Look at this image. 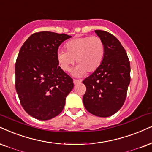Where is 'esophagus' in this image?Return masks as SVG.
<instances>
[{
    "mask_svg": "<svg viewBox=\"0 0 152 152\" xmlns=\"http://www.w3.org/2000/svg\"><path fill=\"white\" fill-rule=\"evenodd\" d=\"M81 81L79 80H73V83H74V85H78V84H80Z\"/></svg>",
    "mask_w": 152,
    "mask_h": 152,
    "instance_id": "34e87169",
    "label": "esophagus"
}]
</instances>
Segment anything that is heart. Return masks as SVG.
<instances>
[{
	"label": "heart",
	"instance_id": "heart-1",
	"mask_svg": "<svg viewBox=\"0 0 152 152\" xmlns=\"http://www.w3.org/2000/svg\"><path fill=\"white\" fill-rule=\"evenodd\" d=\"M65 50H59L56 54L58 63L65 72H69L72 65H78L74 71L76 76L86 72H93L102 64L104 58L105 44L99 37H82L73 39L66 43Z\"/></svg>",
	"mask_w": 152,
	"mask_h": 152
}]
</instances>
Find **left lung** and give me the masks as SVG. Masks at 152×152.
I'll use <instances>...</instances> for the list:
<instances>
[{
    "instance_id": "8db88e82",
    "label": "left lung",
    "mask_w": 152,
    "mask_h": 152,
    "mask_svg": "<svg viewBox=\"0 0 152 152\" xmlns=\"http://www.w3.org/2000/svg\"><path fill=\"white\" fill-rule=\"evenodd\" d=\"M105 44L104 58L100 66L82 81L87 90L83 104L89 113L109 117L123 106L130 82V64L121 42L106 31L95 30Z\"/></svg>"
}]
</instances>
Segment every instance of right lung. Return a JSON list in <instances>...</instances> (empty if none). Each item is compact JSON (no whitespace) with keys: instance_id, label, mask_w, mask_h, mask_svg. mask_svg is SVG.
Here are the masks:
<instances>
[{"instance_id":"add662e5","label":"right lung","mask_w":152,"mask_h":152,"mask_svg":"<svg viewBox=\"0 0 152 152\" xmlns=\"http://www.w3.org/2000/svg\"><path fill=\"white\" fill-rule=\"evenodd\" d=\"M65 34L39 31L20 48L15 63V89L27 113L46 121L59 115L73 89V80L58 66L59 46L71 38Z\"/></svg>"}]
</instances>
